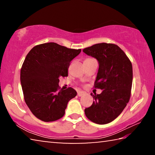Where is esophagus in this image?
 I'll use <instances>...</instances> for the list:
<instances>
[{
  "mask_svg": "<svg viewBox=\"0 0 155 155\" xmlns=\"http://www.w3.org/2000/svg\"><path fill=\"white\" fill-rule=\"evenodd\" d=\"M84 94H85V92H84V91H77V95L78 96H82Z\"/></svg>",
  "mask_w": 155,
  "mask_h": 155,
  "instance_id": "esophagus-1",
  "label": "esophagus"
}]
</instances>
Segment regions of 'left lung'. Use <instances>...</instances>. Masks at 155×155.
<instances>
[{
  "mask_svg": "<svg viewBox=\"0 0 155 155\" xmlns=\"http://www.w3.org/2000/svg\"><path fill=\"white\" fill-rule=\"evenodd\" d=\"M83 51L98 61L94 87L103 90L100 94H91L94 101L85 109V115L96 124H108L121 114L129 102L132 64L124 52L114 44H96Z\"/></svg>",
  "mask_w": 155,
  "mask_h": 155,
  "instance_id": "1",
  "label": "left lung"
}]
</instances>
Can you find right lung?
Here are the masks:
<instances>
[{
  "label": "right lung",
  "instance_id": "1",
  "mask_svg": "<svg viewBox=\"0 0 155 155\" xmlns=\"http://www.w3.org/2000/svg\"><path fill=\"white\" fill-rule=\"evenodd\" d=\"M81 49L68 48L54 42L34 46L20 70L25 101L37 118L53 122L64 116L68 101L77 96L72 87L60 89L59 77H68L70 61Z\"/></svg>",
  "mask_w": 155,
  "mask_h": 155
}]
</instances>
